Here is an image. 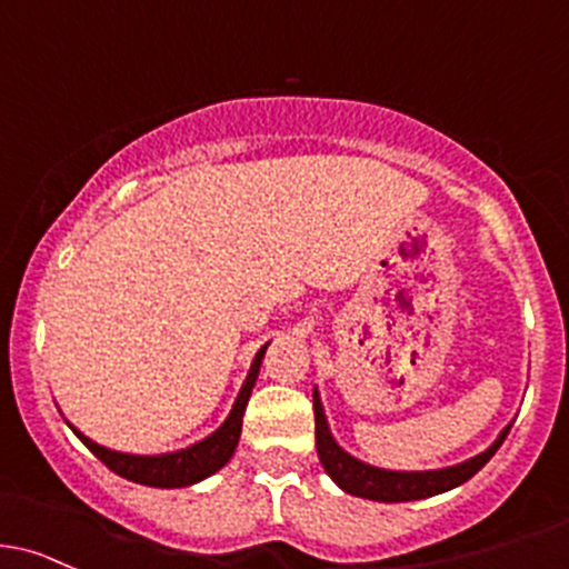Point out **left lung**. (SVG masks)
Instances as JSON below:
<instances>
[{"label": "left lung", "instance_id": "8db88e82", "mask_svg": "<svg viewBox=\"0 0 569 569\" xmlns=\"http://www.w3.org/2000/svg\"><path fill=\"white\" fill-rule=\"evenodd\" d=\"M313 415H316V450H319V460L325 466L327 475L332 477V482L340 490L351 496H360V499L370 501H417L428 499V496H439L445 490H452L463 486L466 480L477 475L490 458L496 456V450L501 447V441L507 439L512 426H507L496 436L493 445L488 450H482L480 456L463 460V463L445 466V469H428V471H395V469H379V466H370L365 460L355 458L351 452H346L343 447L335 441L330 422H327L325 403H321L319 387H313Z\"/></svg>", "mask_w": 569, "mask_h": 569}]
</instances>
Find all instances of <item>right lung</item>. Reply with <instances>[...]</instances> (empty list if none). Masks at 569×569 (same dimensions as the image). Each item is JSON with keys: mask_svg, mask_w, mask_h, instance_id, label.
<instances>
[{"mask_svg": "<svg viewBox=\"0 0 569 569\" xmlns=\"http://www.w3.org/2000/svg\"><path fill=\"white\" fill-rule=\"evenodd\" d=\"M264 343L259 349V355L253 357L250 362L248 376H244L242 387H239L234 406H231L229 417L220 422V428H214L212 433L204 436L196 445L182 447V450L174 452H160V456H133V452H119V450H109V447L98 445L89 436H83L79 428L70 426L76 436L94 452L106 466L113 471V475L124 477L130 482H139V486H149V488H188L196 486V482L207 480L212 477L214 471L223 469L229 463L231 456H234L237 445H239V433H242V417H244V406H248L250 392H253L256 379H259L261 370V360L267 355Z\"/></svg>", "mask_w": 569, "mask_h": 569, "instance_id": "obj_1", "label": "right lung"}]
</instances>
